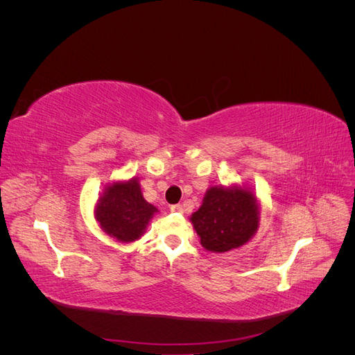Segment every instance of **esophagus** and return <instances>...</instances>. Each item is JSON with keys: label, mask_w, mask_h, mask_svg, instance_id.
<instances>
[{"label": "esophagus", "mask_w": 355, "mask_h": 355, "mask_svg": "<svg viewBox=\"0 0 355 355\" xmlns=\"http://www.w3.org/2000/svg\"><path fill=\"white\" fill-rule=\"evenodd\" d=\"M170 210L175 211V213H182V211H184V207H182L180 204H175V206L170 207Z\"/></svg>", "instance_id": "esophagus-1"}]
</instances>
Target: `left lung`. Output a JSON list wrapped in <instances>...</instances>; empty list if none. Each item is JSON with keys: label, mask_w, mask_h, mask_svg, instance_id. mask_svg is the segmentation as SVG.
Masks as SVG:
<instances>
[{"label": "left lung", "mask_w": 355, "mask_h": 355, "mask_svg": "<svg viewBox=\"0 0 355 355\" xmlns=\"http://www.w3.org/2000/svg\"><path fill=\"white\" fill-rule=\"evenodd\" d=\"M261 204L247 187H210L191 223L204 249L225 253L249 243L259 228Z\"/></svg>", "instance_id": "obj_1"}]
</instances>
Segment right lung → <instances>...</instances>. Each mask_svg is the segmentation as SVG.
I'll use <instances>...</instances> for the list:
<instances>
[{
	"label": "right lung",
	"mask_w": 355,
	"mask_h": 355,
	"mask_svg": "<svg viewBox=\"0 0 355 355\" xmlns=\"http://www.w3.org/2000/svg\"><path fill=\"white\" fill-rule=\"evenodd\" d=\"M158 211L144 196L139 179L115 180L105 187L94 206V219L101 230L120 243H133L146 231Z\"/></svg>",
	"instance_id": "right-lung-1"
}]
</instances>
